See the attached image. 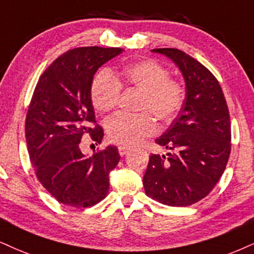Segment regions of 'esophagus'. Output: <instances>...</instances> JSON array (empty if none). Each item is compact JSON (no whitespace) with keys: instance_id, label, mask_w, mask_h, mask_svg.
Returning a JSON list of instances; mask_svg holds the SVG:
<instances>
[{"instance_id":"34e87169","label":"esophagus","mask_w":254,"mask_h":254,"mask_svg":"<svg viewBox=\"0 0 254 254\" xmlns=\"http://www.w3.org/2000/svg\"><path fill=\"white\" fill-rule=\"evenodd\" d=\"M118 149H119V154H120L121 156L126 155L127 153L129 152V147H127V146H119Z\"/></svg>"}]
</instances>
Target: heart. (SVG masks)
Masks as SVG:
<instances>
[{"instance_id":"heart-1","label":"heart","mask_w":254,"mask_h":254,"mask_svg":"<svg viewBox=\"0 0 254 254\" xmlns=\"http://www.w3.org/2000/svg\"><path fill=\"white\" fill-rule=\"evenodd\" d=\"M170 70L154 60H142L122 65L117 74L103 69L94 77L90 100L99 112H111L118 106L121 87L142 92L139 108L149 111L162 122H170L179 114L186 99L180 81L172 79ZM154 119L148 112L137 114L119 113L106 122L108 139L120 145L133 146L154 133Z\"/></svg>"}]
</instances>
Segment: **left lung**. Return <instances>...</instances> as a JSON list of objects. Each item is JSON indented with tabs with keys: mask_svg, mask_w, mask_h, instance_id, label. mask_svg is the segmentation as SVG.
I'll list each match as a JSON object with an SVG mask.
<instances>
[{
	"mask_svg": "<svg viewBox=\"0 0 254 254\" xmlns=\"http://www.w3.org/2000/svg\"><path fill=\"white\" fill-rule=\"evenodd\" d=\"M179 67L186 99L159 139L166 155L152 154L143 175L149 198L168 206H190L214 189L231 153L230 112L223 89L205 65L183 51L156 48Z\"/></svg>",
	"mask_w": 254,
	"mask_h": 254,
	"instance_id": "8db88e82",
	"label": "left lung"
}]
</instances>
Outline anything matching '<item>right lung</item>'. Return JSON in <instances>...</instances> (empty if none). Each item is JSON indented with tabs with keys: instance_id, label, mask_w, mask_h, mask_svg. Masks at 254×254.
Wrapping results in <instances>:
<instances>
[{
	"instance_id": "add662e5",
	"label": "right lung",
	"mask_w": 254,
	"mask_h": 254,
	"mask_svg": "<svg viewBox=\"0 0 254 254\" xmlns=\"http://www.w3.org/2000/svg\"><path fill=\"white\" fill-rule=\"evenodd\" d=\"M121 52L70 49L43 71L34 90L26 118L28 153L37 179L64 205L90 207L108 194L109 172L120 160L118 148L108 146L87 158L80 142L86 134L96 143L102 141L90 86L96 70Z\"/></svg>"
}]
</instances>
